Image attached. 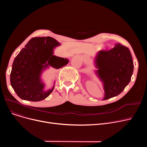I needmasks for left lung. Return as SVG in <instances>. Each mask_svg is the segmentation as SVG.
Segmentation results:
<instances>
[{"mask_svg":"<svg viewBox=\"0 0 147 147\" xmlns=\"http://www.w3.org/2000/svg\"><path fill=\"white\" fill-rule=\"evenodd\" d=\"M96 75L104 84L103 100L119 95L130 81L134 62L129 49L120 43L110 50L99 51L95 58Z\"/></svg>","mask_w":147,"mask_h":147,"instance_id":"obj_1","label":"left lung"}]
</instances>
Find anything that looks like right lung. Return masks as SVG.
I'll return each mask as SVG.
<instances>
[{
	"instance_id": "obj_1",
	"label": "right lung",
	"mask_w": 147,
	"mask_h": 147,
	"mask_svg": "<svg viewBox=\"0 0 147 147\" xmlns=\"http://www.w3.org/2000/svg\"><path fill=\"white\" fill-rule=\"evenodd\" d=\"M60 43L51 37H33L15 57L10 75V81L15 93L22 99L33 102L47 98L53 88L44 90L40 76L49 65L58 69L67 65L66 58L53 55V49Z\"/></svg>"
}]
</instances>
